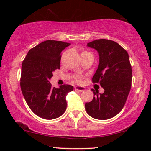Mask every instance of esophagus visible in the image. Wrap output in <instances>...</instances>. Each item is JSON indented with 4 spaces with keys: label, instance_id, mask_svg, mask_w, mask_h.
I'll use <instances>...</instances> for the list:
<instances>
[{
    "label": "esophagus",
    "instance_id": "34e87169",
    "mask_svg": "<svg viewBox=\"0 0 151 151\" xmlns=\"http://www.w3.org/2000/svg\"><path fill=\"white\" fill-rule=\"evenodd\" d=\"M75 90L78 91L79 92H83L85 91V89L84 86H75Z\"/></svg>",
    "mask_w": 151,
    "mask_h": 151
}]
</instances>
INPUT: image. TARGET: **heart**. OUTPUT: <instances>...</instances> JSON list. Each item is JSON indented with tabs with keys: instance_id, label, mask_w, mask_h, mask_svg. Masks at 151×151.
<instances>
[{
	"instance_id": "b5f03b06",
	"label": "heart",
	"mask_w": 151,
	"mask_h": 151,
	"mask_svg": "<svg viewBox=\"0 0 151 151\" xmlns=\"http://www.w3.org/2000/svg\"><path fill=\"white\" fill-rule=\"evenodd\" d=\"M86 52V51H85V52ZM74 80H75V81L76 82V83H81V78H80V77H75L74 78Z\"/></svg>"
}]
</instances>
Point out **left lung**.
<instances>
[{
  "label": "left lung",
  "instance_id": "1",
  "mask_svg": "<svg viewBox=\"0 0 151 151\" xmlns=\"http://www.w3.org/2000/svg\"><path fill=\"white\" fill-rule=\"evenodd\" d=\"M87 46L98 51L99 64L92 81L100 84L104 92L99 94L92 89L93 99L85 103V110L94 119H111L121 111L131 88L132 68L129 54L111 40H95Z\"/></svg>",
  "mask_w": 151,
  "mask_h": 151
}]
</instances>
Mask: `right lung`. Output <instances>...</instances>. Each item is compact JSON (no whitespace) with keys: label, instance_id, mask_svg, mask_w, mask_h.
<instances>
[{"label":"right lung","instance_id":"obj_1","mask_svg":"<svg viewBox=\"0 0 151 151\" xmlns=\"http://www.w3.org/2000/svg\"><path fill=\"white\" fill-rule=\"evenodd\" d=\"M70 43L48 40L30 49L22 61L20 88L28 106L40 118L51 120L66 109V96L73 91L69 85L52 87L49 80L60 68L61 52Z\"/></svg>","mask_w":151,"mask_h":151}]
</instances>
